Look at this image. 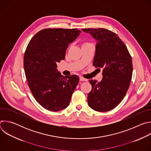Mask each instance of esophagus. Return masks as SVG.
Here are the masks:
<instances>
[{
  "mask_svg": "<svg viewBox=\"0 0 151 151\" xmlns=\"http://www.w3.org/2000/svg\"><path fill=\"white\" fill-rule=\"evenodd\" d=\"M79 79H80V81H88V79H85V78H83V77H82V76H81V77L79 78Z\"/></svg>",
  "mask_w": 151,
  "mask_h": 151,
  "instance_id": "obj_1",
  "label": "esophagus"
}]
</instances>
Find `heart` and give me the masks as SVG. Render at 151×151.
I'll list each match as a JSON object with an SVG mask.
<instances>
[{
	"mask_svg": "<svg viewBox=\"0 0 151 151\" xmlns=\"http://www.w3.org/2000/svg\"><path fill=\"white\" fill-rule=\"evenodd\" d=\"M85 44H87V43H85Z\"/></svg>",
	"mask_w": 151,
	"mask_h": 151,
	"instance_id": "heart-1",
	"label": "heart"
}]
</instances>
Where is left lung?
Listing matches in <instances>:
<instances>
[{
  "label": "left lung",
  "instance_id": "8db88e82",
  "mask_svg": "<svg viewBox=\"0 0 151 151\" xmlns=\"http://www.w3.org/2000/svg\"><path fill=\"white\" fill-rule=\"evenodd\" d=\"M96 40L93 60L95 68H103L100 82L89 80L92 86L88 104L98 112L109 111L125 97L132 78V58L123 41L114 32L103 28L82 29Z\"/></svg>",
  "mask_w": 151,
  "mask_h": 151
}]
</instances>
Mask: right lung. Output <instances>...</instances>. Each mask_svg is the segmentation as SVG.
I'll return each mask as SVG.
<instances>
[{
	"label": "right lung",
	"instance_id": "1",
	"mask_svg": "<svg viewBox=\"0 0 151 151\" xmlns=\"http://www.w3.org/2000/svg\"><path fill=\"white\" fill-rule=\"evenodd\" d=\"M80 33L78 29H43L26 48L24 68L29 88L36 100L50 111L66 108L78 84L77 75L63 76L57 63L65 58L69 44Z\"/></svg>",
	"mask_w": 151,
	"mask_h": 151
}]
</instances>
